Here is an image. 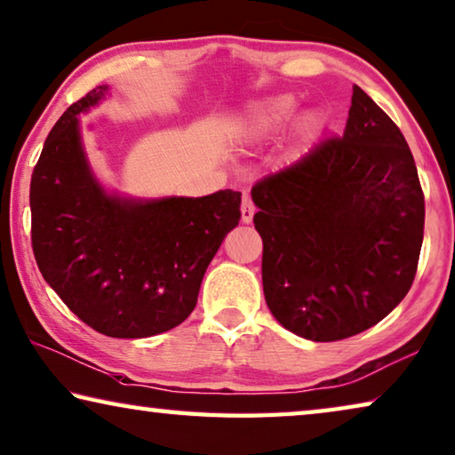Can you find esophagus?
<instances>
[{"instance_id": "1", "label": "esophagus", "mask_w": 455, "mask_h": 455, "mask_svg": "<svg viewBox=\"0 0 455 455\" xmlns=\"http://www.w3.org/2000/svg\"><path fill=\"white\" fill-rule=\"evenodd\" d=\"M253 214H255L253 202H251L249 196H244L243 198V204H241V220L244 222V225H249V222L253 220Z\"/></svg>"}]
</instances>
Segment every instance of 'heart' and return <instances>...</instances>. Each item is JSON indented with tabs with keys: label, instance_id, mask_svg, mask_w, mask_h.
I'll return each mask as SVG.
<instances>
[{
	"label": "heart",
	"instance_id": "b5f03b06",
	"mask_svg": "<svg viewBox=\"0 0 455 455\" xmlns=\"http://www.w3.org/2000/svg\"><path fill=\"white\" fill-rule=\"evenodd\" d=\"M295 113H298V99L293 95H271L257 99L249 103L236 115L233 124L235 141L243 148H261L267 143L275 141L291 124ZM320 127V117L312 111H307L298 119L295 132L301 140L312 137Z\"/></svg>",
	"mask_w": 455,
	"mask_h": 455
}]
</instances>
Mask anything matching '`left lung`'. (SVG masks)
Masks as SVG:
<instances>
[{
  "label": "left lung",
  "mask_w": 455,
  "mask_h": 455,
  "mask_svg": "<svg viewBox=\"0 0 455 455\" xmlns=\"http://www.w3.org/2000/svg\"><path fill=\"white\" fill-rule=\"evenodd\" d=\"M263 291L281 326L334 342L372 328L415 279L425 200L391 117L352 86L342 137L251 190Z\"/></svg>",
  "instance_id": "8db88e82"
}]
</instances>
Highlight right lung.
Masks as SVG:
<instances>
[{"instance_id": "obj_1", "label": "right lung", "mask_w": 455, "mask_h": 455, "mask_svg": "<svg viewBox=\"0 0 455 455\" xmlns=\"http://www.w3.org/2000/svg\"><path fill=\"white\" fill-rule=\"evenodd\" d=\"M72 103L46 137L30 184L32 249L72 314L111 338H148L196 307L206 267L239 225L241 192L133 198L107 190L86 156L81 115L109 95Z\"/></svg>"}]
</instances>
